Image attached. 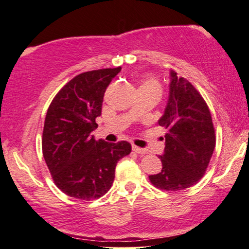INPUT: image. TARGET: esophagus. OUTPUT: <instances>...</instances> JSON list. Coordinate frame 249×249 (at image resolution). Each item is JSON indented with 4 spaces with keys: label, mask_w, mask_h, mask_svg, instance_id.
<instances>
[{
    "label": "esophagus",
    "mask_w": 249,
    "mask_h": 249,
    "mask_svg": "<svg viewBox=\"0 0 249 249\" xmlns=\"http://www.w3.org/2000/svg\"><path fill=\"white\" fill-rule=\"evenodd\" d=\"M132 149H133V151L139 153V155H145V153H148V150L143 149V148H139V146H136V145H133Z\"/></svg>",
    "instance_id": "1"
}]
</instances>
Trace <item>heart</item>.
Masks as SVG:
<instances>
[{
    "label": "heart",
    "mask_w": 249,
    "mask_h": 249,
    "mask_svg": "<svg viewBox=\"0 0 249 249\" xmlns=\"http://www.w3.org/2000/svg\"><path fill=\"white\" fill-rule=\"evenodd\" d=\"M142 86H143V87H156V88H159L158 82H157L156 80H153V79L146 80V81H145L144 83H143Z\"/></svg>",
    "instance_id": "obj_1"
}]
</instances>
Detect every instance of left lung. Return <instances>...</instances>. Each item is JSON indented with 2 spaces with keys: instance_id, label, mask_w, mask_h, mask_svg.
I'll return each mask as SVG.
<instances>
[{
  "instance_id": "obj_1",
  "label": "left lung",
  "mask_w": 249,
  "mask_h": 249,
  "mask_svg": "<svg viewBox=\"0 0 249 249\" xmlns=\"http://www.w3.org/2000/svg\"><path fill=\"white\" fill-rule=\"evenodd\" d=\"M167 129L164 150L159 156L162 170L149 176L156 187L180 191L201 179L215 148L211 113L197 90L171 70L169 97L158 121Z\"/></svg>"
}]
</instances>
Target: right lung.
I'll list each match as a JSON object with an SVG mask.
<instances>
[{"mask_svg":"<svg viewBox=\"0 0 249 249\" xmlns=\"http://www.w3.org/2000/svg\"><path fill=\"white\" fill-rule=\"evenodd\" d=\"M122 68L81 73L58 91L48 107L43 131V155L54 183L71 197L88 201L107 193L118 160L128 156V142L96 140L104 94Z\"/></svg>","mask_w":249,"mask_h":249,"instance_id":"1","label":"right lung"}]
</instances>
